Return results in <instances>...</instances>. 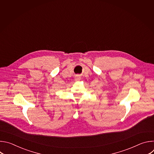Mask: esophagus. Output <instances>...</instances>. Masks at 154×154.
Listing matches in <instances>:
<instances>
[{"label":"esophagus","mask_w":154,"mask_h":154,"mask_svg":"<svg viewBox=\"0 0 154 154\" xmlns=\"http://www.w3.org/2000/svg\"><path fill=\"white\" fill-rule=\"evenodd\" d=\"M75 80H76V81H79V80H80V79H81V78H80V77L77 76V77H75Z\"/></svg>","instance_id":"34e87169"}]
</instances>
